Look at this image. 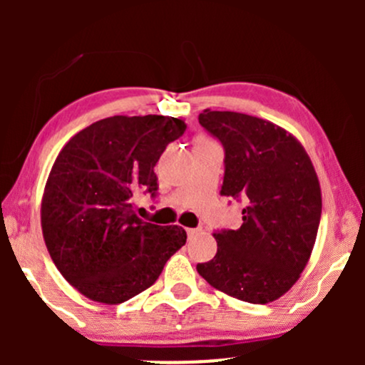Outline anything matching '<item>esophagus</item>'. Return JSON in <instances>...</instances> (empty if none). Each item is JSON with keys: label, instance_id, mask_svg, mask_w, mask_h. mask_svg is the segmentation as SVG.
Here are the masks:
<instances>
[{"label": "esophagus", "instance_id": "esophagus-1", "mask_svg": "<svg viewBox=\"0 0 365 365\" xmlns=\"http://www.w3.org/2000/svg\"><path fill=\"white\" fill-rule=\"evenodd\" d=\"M195 233H199V228H187V235L194 237Z\"/></svg>", "mask_w": 365, "mask_h": 365}]
</instances>
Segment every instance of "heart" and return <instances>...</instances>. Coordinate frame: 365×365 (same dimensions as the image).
<instances>
[{
    "label": "heart",
    "instance_id": "heart-1",
    "mask_svg": "<svg viewBox=\"0 0 365 365\" xmlns=\"http://www.w3.org/2000/svg\"><path fill=\"white\" fill-rule=\"evenodd\" d=\"M197 140H207V139H204V137H199V139H197Z\"/></svg>",
    "mask_w": 365,
    "mask_h": 365
}]
</instances>
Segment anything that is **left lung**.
<instances>
[{
	"label": "left lung",
	"instance_id": "left-lung-1",
	"mask_svg": "<svg viewBox=\"0 0 365 365\" xmlns=\"http://www.w3.org/2000/svg\"><path fill=\"white\" fill-rule=\"evenodd\" d=\"M199 123L225 148L221 194L242 197V223L215 233L217 252L197 264L216 290L250 304L278 300L299 282L319 228L316 170L295 135L271 121L204 110Z\"/></svg>",
	"mask_w": 365,
	"mask_h": 365
}]
</instances>
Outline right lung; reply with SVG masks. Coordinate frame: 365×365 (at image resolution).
I'll return each mask as SVG.
<instances>
[{"instance_id": "add662e5", "label": "right lung", "mask_w": 365, "mask_h": 365, "mask_svg": "<svg viewBox=\"0 0 365 365\" xmlns=\"http://www.w3.org/2000/svg\"><path fill=\"white\" fill-rule=\"evenodd\" d=\"M185 127L173 116H110L75 133L54 159L41 200L43 237L63 278L87 299L116 305L139 295L185 245L182 226L133 215V197L154 195V166Z\"/></svg>"}]
</instances>
